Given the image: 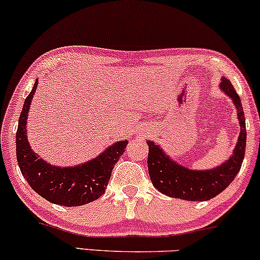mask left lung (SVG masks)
Segmentation results:
<instances>
[{"instance_id": "1", "label": "left lung", "mask_w": 260, "mask_h": 260, "mask_svg": "<svg viewBox=\"0 0 260 260\" xmlns=\"http://www.w3.org/2000/svg\"><path fill=\"white\" fill-rule=\"evenodd\" d=\"M220 88L234 101L241 132L234 154L228 161L210 170H189L164 153L159 145L148 140V170L154 187L162 194L183 201L202 202L216 197L235 180L242 166L246 151V120L241 99L229 79L222 78Z\"/></svg>"}]
</instances>
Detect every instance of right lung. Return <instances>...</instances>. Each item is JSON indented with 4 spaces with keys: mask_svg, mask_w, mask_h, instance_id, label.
<instances>
[{
    "mask_svg": "<svg viewBox=\"0 0 260 260\" xmlns=\"http://www.w3.org/2000/svg\"><path fill=\"white\" fill-rule=\"evenodd\" d=\"M38 79L20 112L16 134L17 160L22 175L32 189L46 201L63 207H78L96 201L105 193L115 164L123 155L128 142L112 144L99 156L71 168L50 165L31 150L26 134V120Z\"/></svg>",
    "mask_w": 260,
    "mask_h": 260,
    "instance_id": "right-lung-1",
    "label": "right lung"
}]
</instances>
